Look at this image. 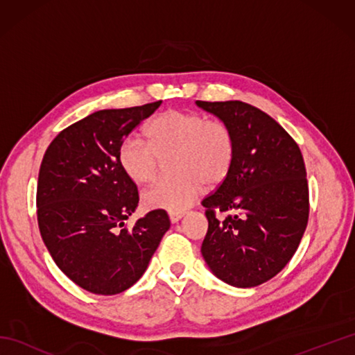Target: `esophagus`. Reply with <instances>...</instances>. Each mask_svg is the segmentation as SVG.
<instances>
[{
	"mask_svg": "<svg viewBox=\"0 0 355 355\" xmlns=\"http://www.w3.org/2000/svg\"><path fill=\"white\" fill-rule=\"evenodd\" d=\"M183 216H184V212H171L169 214V220H171L172 224H175V223H178L180 220H182Z\"/></svg>",
	"mask_w": 355,
	"mask_h": 355,
	"instance_id": "obj_1",
	"label": "esophagus"
}]
</instances>
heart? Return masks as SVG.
Listing matches in <instances>:
<instances>
[{
	"instance_id": "b5f03b06",
	"label": "heart",
	"mask_w": 355,
	"mask_h": 355,
	"mask_svg": "<svg viewBox=\"0 0 355 355\" xmlns=\"http://www.w3.org/2000/svg\"><path fill=\"white\" fill-rule=\"evenodd\" d=\"M146 137H126L117 150L119 166L135 184L150 182L160 158H171L175 175L162 178L143 192L149 210L182 212L197 200L205 183L216 186L229 175L235 158V139L221 120H207L193 111L169 110L150 120Z\"/></svg>"
}]
</instances>
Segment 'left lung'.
<instances>
[{"label":"left lung","mask_w":355,"mask_h":355,"mask_svg":"<svg viewBox=\"0 0 355 355\" xmlns=\"http://www.w3.org/2000/svg\"><path fill=\"white\" fill-rule=\"evenodd\" d=\"M197 105L230 128L229 175L202 200L209 229L201 253L225 284L252 288L276 276L296 253L310 212L304 157L266 112L241 101ZM215 211H230L220 222Z\"/></svg>","instance_id":"1"}]
</instances>
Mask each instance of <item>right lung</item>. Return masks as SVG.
<instances>
[{
    "label": "right lung",
    "instance_id": "1",
    "mask_svg": "<svg viewBox=\"0 0 355 355\" xmlns=\"http://www.w3.org/2000/svg\"><path fill=\"white\" fill-rule=\"evenodd\" d=\"M162 101L102 110L65 128L50 143L37 177V225L56 266L89 293H122L139 281L171 227L164 210L123 229L139 205L137 186L117 150Z\"/></svg>",
    "mask_w": 355,
    "mask_h": 355
}]
</instances>
